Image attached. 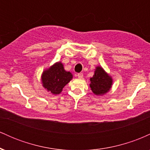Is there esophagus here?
Masks as SVG:
<instances>
[{
    "mask_svg": "<svg viewBox=\"0 0 150 150\" xmlns=\"http://www.w3.org/2000/svg\"><path fill=\"white\" fill-rule=\"evenodd\" d=\"M77 77H78L79 79H82V77H83V74H82V73H77Z\"/></svg>",
    "mask_w": 150,
    "mask_h": 150,
    "instance_id": "esophagus-1",
    "label": "esophagus"
}]
</instances>
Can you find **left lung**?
Here are the masks:
<instances>
[{"label":"left lung","mask_w":150,"mask_h":150,"mask_svg":"<svg viewBox=\"0 0 150 150\" xmlns=\"http://www.w3.org/2000/svg\"><path fill=\"white\" fill-rule=\"evenodd\" d=\"M91 90L95 95L101 96L106 94L113 85V79L101 66H97L94 74L90 78Z\"/></svg>","instance_id":"1"}]
</instances>
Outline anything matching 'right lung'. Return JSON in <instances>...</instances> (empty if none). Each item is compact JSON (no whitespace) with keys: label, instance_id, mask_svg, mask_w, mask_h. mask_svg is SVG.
<instances>
[{"label":"right lung","instance_id":"obj_1","mask_svg":"<svg viewBox=\"0 0 150 150\" xmlns=\"http://www.w3.org/2000/svg\"><path fill=\"white\" fill-rule=\"evenodd\" d=\"M73 79V75L64 69L61 62H56L42 75V86L53 94H59L63 88Z\"/></svg>","mask_w":150,"mask_h":150}]
</instances>
